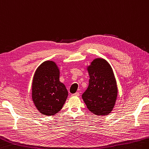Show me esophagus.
Returning <instances> with one entry per match:
<instances>
[{
  "mask_svg": "<svg viewBox=\"0 0 149 149\" xmlns=\"http://www.w3.org/2000/svg\"><path fill=\"white\" fill-rule=\"evenodd\" d=\"M72 96H79V93H75V94H72Z\"/></svg>",
  "mask_w": 149,
  "mask_h": 149,
  "instance_id": "esophagus-1",
  "label": "esophagus"
}]
</instances>
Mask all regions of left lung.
Masks as SVG:
<instances>
[{
	"label": "left lung",
	"instance_id": "left-lung-1",
	"mask_svg": "<svg viewBox=\"0 0 149 149\" xmlns=\"http://www.w3.org/2000/svg\"><path fill=\"white\" fill-rule=\"evenodd\" d=\"M89 77L88 88L82 98L88 109L98 116L109 115L115 107L118 88L114 73L109 63L97 58L86 66Z\"/></svg>",
	"mask_w": 149,
	"mask_h": 149
}]
</instances>
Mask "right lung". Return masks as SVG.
Masks as SVG:
<instances>
[{
  "mask_svg": "<svg viewBox=\"0 0 149 149\" xmlns=\"http://www.w3.org/2000/svg\"><path fill=\"white\" fill-rule=\"evenodd\" d=\"M59 77L60 70L52 61H44L35 71L32 83V100L42 115L56 114L66 100L68 93Z\"/></svg>",
  "mask_w": 149,
  "mask_h": 149,
  "instance_id": "1",
  "label": "right lung"
}]
</instances>
